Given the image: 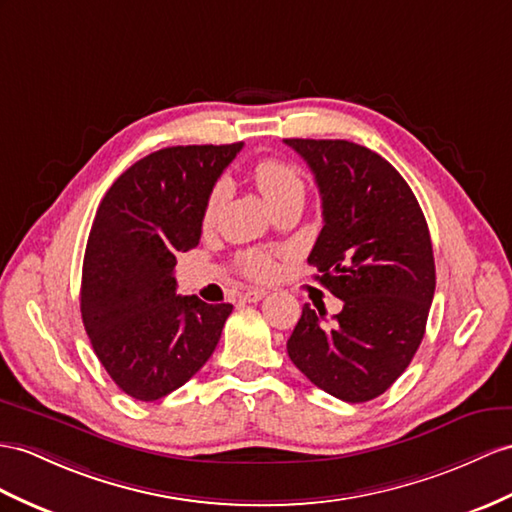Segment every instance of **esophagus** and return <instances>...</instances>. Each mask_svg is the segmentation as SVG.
I'll use <instances>...</instances> for the list:
<instances>
[{
	"mask_svg": "<svg viewBox=\"0 0 512 512\" xmlns=\"http://www.w3.org/2000/svg\"><path fill=\"white\" fill-rule=\"evenodd\" d=\"M267 297V291L265 289H247L243 293V299L245 302H260V299Z\"/></svg>",
	"mask_w": 512,
	"mask_h": 512,
	"instance_id": "esophagus-1",
	"label": "esophagus"
}]
</instances>
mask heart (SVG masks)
Instances as JSON below:
<instances>
[{
    "label": "heart",
    "instance_id": "heart-1",
    "mask_svg": "<svg viewBox=\"0 0 512 512\" xmlns=\"http://www.w3.org/2000/svg\"><path fill=\"white\" fill-rule=\"evenodd\" d=\"M252 178L258 186V191L263 193L265 202L276 210L278 206L286 202H304V178L302 171L297 169L293 162L284 160V158H260L254 162L252 167ZM223 197H226V189L223 184H215L213 191L208 193L206 204L202 210V226L210 228L217 219V213L221 208ZM241 267L247 273L249 278L254 280H271L276 276V260H273L269 254L263 252H247L241 256Z\"/></svg>",
    "mask_w": 512,
    "mask_h": 512
}]
</instances>
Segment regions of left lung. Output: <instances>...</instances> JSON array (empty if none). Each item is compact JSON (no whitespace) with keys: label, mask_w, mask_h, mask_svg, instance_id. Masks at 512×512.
Segmentation results:
<instances>
[{"label":"left lung","mask_w":512,"mask_h":512,"mask_svg":"<svg viewBox=\"0 0 512 512\" xmlns=\"http://www.w3.org/2000/svg\"><path fill=\"white\" fill-rule=\"evenodd\" d=\"M306 160L323 228L308 265L343 310L308 304L286 341L293 365L343 402L382 395L419 350L434 297V256L415 193L389 160L341 139H284Z\"/></svg>","instance_id":"obj_1"}]
</instances>
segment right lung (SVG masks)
<instances>
[{
  "label": "right lung",
  "instance_id": "obj_1",
  "mask_svg": "<svg viewBox=\"0 0 512 512\" xmlns=\"http://www.w3.org/2000/svg\"><path fill=\"white\" fill-rule=\"evenodd\" d=\"M243 143L178 145L123 171L97 208L80 310L93 352L123 393L154 402L213 356L232 304L176 295V254L202 236L208 193Z\"/></svg>",
  "mask_w": 512,
  "mask_h": 512
}]
</instances>
